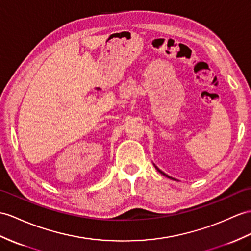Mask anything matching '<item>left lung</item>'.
Here are the masks:
<instances>
[{"mask_svg": "<svg viewBox=\"0 0 251 251\" xmlns=\"http://www.w3.org/2000/svg\"><path fill=\"white\" fill-rule=\"evenodd\" d=\"M153 165H154V164H153ZM154 167H155V169L157 170V172H158V173H160V174H162L163 176H167V178H169V179H172V180H176L175 178H172V176H169L168 175H166V174H165V173H163V172H162V170H161L160 168H157V167L155 166V165H154Z\"/></svg>", "mask_w": 251, "mask_h": 251, "instance_id": "1", "label": "left lung"}]
</instances>
